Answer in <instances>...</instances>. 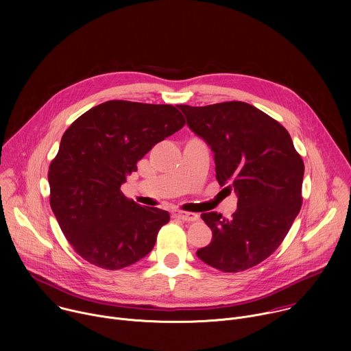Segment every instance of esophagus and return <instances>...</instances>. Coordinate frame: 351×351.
I'll return each mask as SVG.
<instances>
[{"mask_svg":"<svg viewBox=\"0 0 351 351\" xmlns=\"http://www.w3.org/2000/svg\"><path fill=\"white\" fill-rule=\"evenodd\" d=\"M175 217H178L179 219H182L184 222H194L198 219V215L193 214V213H178V214H175Z\"/></svg>","mask_w":351,"mask_h":351,"instance_id":"34e87169","label":"esophagus"}]
</instances>
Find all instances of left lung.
Listing matches in <instances>:
<instances>
[{
	"mask_svg": "<svg viewBox=\"0 0 351 351\" xmlns=\"http://www.w3.org/2000/svg\"><path fill=\"white\" fill-rule=\"evenodd\" d=\"M178 108L190 130L211 147L218 183L237 195L230 219L202 214L213 240L197 257L223 272L252 268L280 245L298 215L304 162L289 132L247 103Z\"/></svg>",
	"mask_w": 351,
	"mask_h": 351,
	"instance_id": "left-lung-1",
	"label": "left lung"
}]
</instances>
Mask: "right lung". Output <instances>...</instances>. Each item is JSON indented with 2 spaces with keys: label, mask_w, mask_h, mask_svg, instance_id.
<instances>
[{
  "label": "right lung",
  "mask_w": 351,
  "mask_h": 351,
  "mask_svg": "<svg viewBox=\"0 0 351 351\" xmlns=\"http://www.w3.org/2000/svg\"><path fill=\"white\" fill-rule=\"evenodd\" d=\"M183 126L173 106L112 99L68 128L48 169L49 204L82 258L114 271L152 252L169 214L141 207L121 186L137 171V161Z\"/></svg>",
  "instance_id": "add662e5"
}]
</instances>
